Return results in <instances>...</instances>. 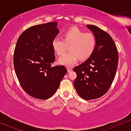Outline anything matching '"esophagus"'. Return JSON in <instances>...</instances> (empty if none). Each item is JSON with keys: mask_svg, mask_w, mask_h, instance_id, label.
<instances>
[{"mask_svg": "<svg viewBox=\"0 0 131 131\" xmlns=\"http://www.w3.org/2000/svg\"><path fill=\"white\" fill-rule=\"evenodd\" d=\"M67 72H71L72 70V67H67Z\"/></svg>", "mask_w": 131, "mask_h": 131, "instance_id": "1", "label": "esophagus"}]
</instances>
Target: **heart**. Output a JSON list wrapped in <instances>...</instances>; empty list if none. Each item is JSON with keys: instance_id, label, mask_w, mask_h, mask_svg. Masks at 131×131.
I'll list each match as a JSON object with an SVG mask.
<instances>
[{"instance_id": "obj_1", "label": "heart", "mask_w": 131, "mask_h": 131, "mask_svg": "<svg viewBox=\"0 0 131 131\" xmlns=\"http://www.w3.org/2000/svg\"><path fill=\"white\" fill-rule=\"evenodd\" d=\"M54 53L61 56L67 50L68 53L59 58V62L67 66L72 64L79 59L84 61L90 58L94 51L96 46V39L93 34L84 32L77 27H72L62 34V38L55 37L51 42Z\"/></svg>"}]
</instances>
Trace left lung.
Listing matches in <instances>:
<instances>
[{
  "instance_id": "8db88e82",
  "label": "left lung",
  "mask_w": 131,
  "mask_h": 131,
  "mask_svg": "<svg viewBox=\"0 0 131 131\" xmlns=\"http://www.w3.org/2000/svg\"><path fill=\"white\" fill-rule=\"evenodd\" d=\"M96 39V46L91 56L73 68L77 78L75 90L85 100L95 99L108 91L114 80L118 62L116 45L107 32L93 25H87Z\"/></svg>"
}]
</instances>
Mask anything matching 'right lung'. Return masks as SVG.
Masks as SVG:
<instances>
[{
    "instance_id": "1",
    "label": "right lung",
    "mask_w": 131,
    "mask_h": 131,
    "mask_svg": "<svg viewBox=\"0 0 131 131\" xmlns=\"http://www.w3.org/2000/svg\"><path fill=\"white\" fill-rule=\"evenodd\" d=\"M57 23L31 26L20 35L14 51L13 66L23 90L45 100L51 97L67 73L64 66L53 67L55 54L51 42L59 33Z\"/></svg>"
}]
</instances>
